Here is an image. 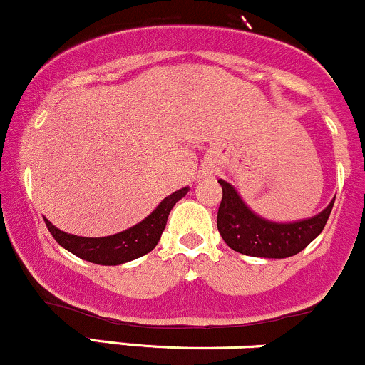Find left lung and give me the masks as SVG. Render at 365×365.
<instances>
[{"mask_svg": "<svg viewBox=\"0 0 365 365\" xmlns=\"http://www.w3.org/2000/svg\"><path fill=\"white\" fill-rule=\"evenodd\" d=\"M217 182L223 188L217 230L230 249L252 257L284 259L299 254L322 232L334 204L333 199L328 207L312 217L278 223L254 212L232 183Z\"/></svg>", "mask_w": 365, "mask_h": 365, "instance_id": "1", "label": "left lung"}]
</instances>
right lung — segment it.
<instances>
[{"label": "right lung", "instance_id": "right-lung-1", "mask_svg": "<svg viewBox=\"0 0 365 365\" xmlns=\"http://www.w3.org/2000/svg\"><path fill=\"white\" fill-rule=\"evenodd\" d=\"M188 190L190 188L183 187L168 197H165L158 204V207L148 217H144L140 223L130 226V228L115 233V235L96 238L77 237L72 235V233L61 232L60 228H56L46 217L44 221L49 233L54 237V240L63 249L68 250V252L75 254L77 257L83 259V261L101 264V266H120V264L142 257V255L150 252L158 245L163 230L166 226V221H168L170 211L182 197L187 195Z\"/></svg>", "mask_w": 365, "mask_h": 365}]
</instances>
